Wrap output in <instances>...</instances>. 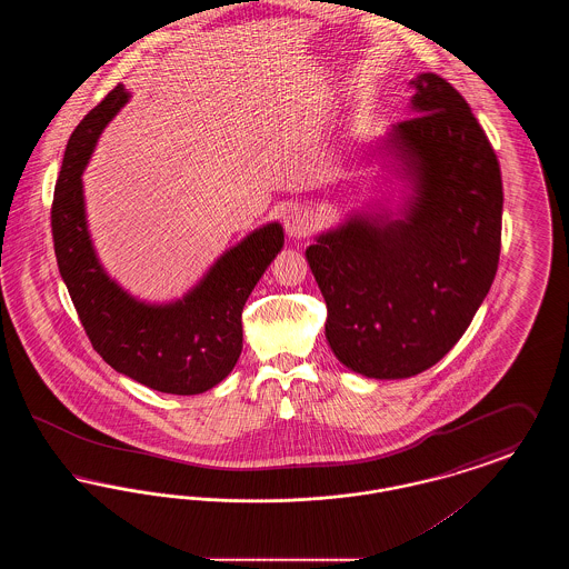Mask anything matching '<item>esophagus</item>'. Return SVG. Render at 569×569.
<instances>
[{"label": "esophagus", "instance_id": "34e87169", "mask_svg": "<svg viewBox=\"0 0 569 569\" xmlns=\"http://www.w3.org/2000/svg\"><path fill=\"white\" fill-rule=\"evenodd\" d=\"M283 226H286V232L290 237H298L300 239V237L311 234V230L316 228V221H313V216L307 209L292 207L283 217Z\"/></svg>", "mask_w": 569, "mask_h": 569}]
</instances>
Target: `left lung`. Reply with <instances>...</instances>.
I'll return each instance as SVG.
<instances>
[{
	"instance_id": "left-lung-1",
	"label": "left lung",
	"mask_w": 569,
	"mask_h": 569,
	"mask_svg": "<svg viewBox=\"0 0 569 569\" xmlns=\"http://www.w3.org/2000/svg\"><path fill=\"white\" fill-rule=\"evenodd\" d=\"M411 84L416 117L388 138L416 183L406 219L353 217L307 247L326 339L367 378H411L450 352L501 251L503 186L488 136L446 79L427 72Z\"/></svg>"
}]
</instances>
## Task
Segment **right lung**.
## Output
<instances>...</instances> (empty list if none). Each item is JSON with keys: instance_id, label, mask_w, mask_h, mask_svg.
Listing matches in <instances>:
<instances>
[{"instance_id": "1", "label": "right lung", "mask_w": 569, "mask_h": 569, "mask_svg": "<svg viewBox=\"0 0 569 569\" xmlns=\"http://www.w3.org/2000/svg\"><path fill=\"white\" fill-rule=\"evenodd\" d=\"M128 102L117 84L72 132L51 207L54 256L93 350L110 367L153 390L200 395L226 378L243 350L244 300L283 247L269 223L226 251L183 300L144 305L100 267L84 221L81 174L98 134Z\"/></svg>"}]
</instances>
